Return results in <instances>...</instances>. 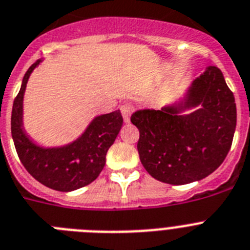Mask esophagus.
Returning <instances> with one entry per match:
<instances>
[{"label":"esophagus","instance_id":"esophagus-1","mask_svg":"<svg viewBox=\"0 0 250 250\" xmlns=\"http://www.w3.org/2000/svg\"><path fill=\"white\" fill-rule=\"evenodd\" d=\"M131 110H133V107H131V104H124L123 106H121V114H123V119L125 123H129L130 121Z\"/></svg>","mask_w":250,"mask_h":250}]
</instances>
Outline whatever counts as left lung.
Wrapping results in <instances>:
<instances>
[{
	"label": "left lung",
	"mask_w": 250,
	"mask_h": 250,
	"mask_svg": "<svg viewBox=\"0 0 250 250\" xmlns=\"http://www.w3.org/2000/svg\"><path fill=\"white\" fill-rule=\"evenodd\" d=\"M130 120L139 129L138 151L146 172L161 182L186 185L208 177L227 158L236 126L235 99L221 70L211 65L180 101L136 111Z\"/></svg>",
	"instance_id": "left-lung-1"
}]
</instances>
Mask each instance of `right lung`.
Returning a JSON list of instances; mask_svg holds the SVG:
<instances>
[{
  "label": "right lung",
  "instance_id": "obj_1",
  "mask_svg": "<svg viewBox=\"0 0 250 250\" xmlns=\"http://www.w3.org/2000/svg\"><path fill=\"white\" fill-rule=\"evenodd\" d=\"M40 63L42 59L27 69L14 101L12 139L21 163L36 181L55 191H74L93 182L101 173L106 153L123 126V116L119 110L96 116L80 138L65 146H38L23 129V93L30 74Z\"/></svg>",
  "mask_w": 250,
  "mask_h": 250
}]
</instances>
